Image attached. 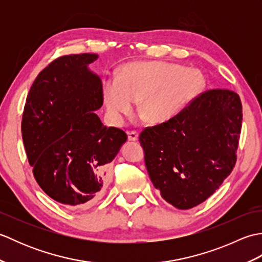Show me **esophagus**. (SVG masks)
Instances as JSON below:
<instances>
[{"instance_id":"esophagus-1","label":"esophagus","mask_w":262,"mask_h":262,"mask_svg":"<svg viewBox=\"0 0 262 262\" xmlns=\"http://www.w3.org/2000/svg\"><path fill=\"white\" fill-rule=\"evenodd\" d=\"M128 135V141H132V142H135L138 140V133L137 132H128L127 133Z\"/></svg>"}]
</instances>
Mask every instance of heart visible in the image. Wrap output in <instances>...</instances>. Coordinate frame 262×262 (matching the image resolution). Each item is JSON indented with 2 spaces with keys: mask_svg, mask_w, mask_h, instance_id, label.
<instances>
[{
  "mask_svg": "<svg viewBox=\"0 0 262 262\" xmlns=\"http://www.w3.org/2000/svg\"><path fill=\"white\" fill-rule=\"evenodd\" d=\"M205 88L197 70L169 62H132L118 77L103 82L102 97L111 120L120 124L140 101V114L149 122L169 121L185 110Z\"/></svg>",
  "mask_w": 262,
  "mask_h": 262,
  "instance_id": "heart-1",
  "label": "heart"
}]
</instances>
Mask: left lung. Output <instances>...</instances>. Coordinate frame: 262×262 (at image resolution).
Masks as SVG:
<instances>
[{"instance_id":"1","label":"left lung","mask_w":262,"mask_h":262,"mask_svg":"<svg viewBox=\"0 0 262 262\" xmlns=\"http://www.w3.org/2000/svg\"><path fill=\"white\" fill-rule=\"evenodd\" d=\"M242 103L231 90L206 91L169 121L140 135L145 165L161 196L179 209L210 197L236 162Z\"/></svg>"}]
</instances>
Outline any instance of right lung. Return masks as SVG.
<instances>
[{
	"label": "right lung",
	"instance_id": "obj_1",
	"mask_svg": "<svg viewBox=\"0 0 262 262\" xmlns=\"http://www.w3.org/2000/svg\"><path fill=\"white\" fill-rule=\"evenodd\" d=\"M97 54L53 60L32 83L21 130L33 177L43 191L68 207L99 199L108 166L127 141L124 130L105 127L94 111L103 103L100 77L88 69Z\"/></svg>",
	"mask_w": 262,
	"mask_h": 262
}]
</instances>
